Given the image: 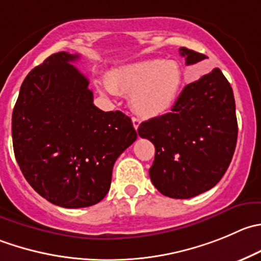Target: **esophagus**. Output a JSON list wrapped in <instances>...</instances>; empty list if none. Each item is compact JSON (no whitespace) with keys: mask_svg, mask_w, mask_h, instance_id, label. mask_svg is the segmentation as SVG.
<instances>
[{"mask_svg":"<svg viewBox=\"0 0 261 261\" xmlns=\"http://www.w3.org/2000/svg\"><path fill=\"white\" fill-rule=\"evenodd\" d=\"M131 121H133V125H134V127H135V130H138L139 128V125H140V118H138V117H133L131 118Z\"/></svg>","mask_w":261,"mask_h":261,"instance_id":"obj_1","label":"esophagus"}]
</instances>
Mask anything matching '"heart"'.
<instances>
[{
	"instance_id": "b5f03b06",
	"label": "heart",
	"mask_w": 261,
	"mask_h": 261,
	"mask_svg": "<svg viewBox=\"0 0 261 261\" xmlns=\"http://www.w3.org/2000/svg\"><path fill=\"white\" fill-rule=\"evenodd\" d=\"M184 72L174 61L145 60L113 70L107 79V92L131 94V107L146 118L164 115L176 102Z\"/></svg>"
}]
</instances>
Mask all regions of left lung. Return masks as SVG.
I'll return each instance as SVG.
<instances>
[{
    "mask_svg": "<svg viewBox=\"0 0 261 261\" xmlns=\"http://www.w3.org/2000/svg\"><path fill=\"white\" fill-rule=\"evenodd\" d=\"M186 65L205 60L203 53L179 48ZM236 105L219 69L187 84L172 112L141 123L138 133L155 146L151 182L161 194L190 199L216 186L226 173L237 143Z\"/></svg>",
    "mask_w": 261,
    "mask_h": 261,
    "instance_id": "left-lung-1",
    "label": "left lung"
}]
</instances>
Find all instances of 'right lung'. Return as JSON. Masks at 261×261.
I'll list each match as a JSON object with an SVG mask.
<instances>
[{
  "instance_id": "1",
  "label": "right lung",
  "mask_w": 261,
  "mask_h": 261,
  "mask_svg": "<svg viewBox=\"0 0 261 261\" xmlns=\"http://www.w3.org/2000/svg\"><path fill=\"white\" fill-rule=\"evenodd\" d=\"M53 53L28 74L12 112V144L30 186L62 208L99 203L111 186L116 159L138 135L130 117L93 103L89 80Z\"/></svg>"
}]
</instances>
